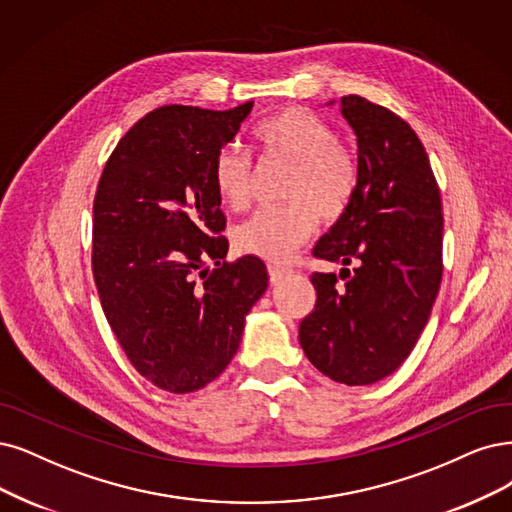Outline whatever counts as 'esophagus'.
<instances>
[{
    "mask_svg": "<svg viewBox=\"0 0 512 512\" xmlns=\"http://www.w3.org/2000/svg\"><path fill=\"white\" fill-rule=\"evenodd\" d=\"M268 272H270V280H272V282H280L282 278H287V276L291 274V268L280 266V263L270 261V263H268Z\"/></svg>",
    "mask_w": 512,
    "mask_h": 512,
    "instance_id": "34e87169",
    "label": "esophagus"
}]
</instances>
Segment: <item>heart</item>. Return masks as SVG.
Here are the masks:
<instances>
[{
	"label": "heart",
	"instance_id": "heart-1",
	"mask_svg": "<svg viewBox=\"0 0 512 512\" xmlns=\"http://www.w3.org/2000/svg\"><path fill=\"white\" fill-rule=\"evenodd\" d=\"M251 137L261 156L293 164L282 192L289 204L259 208L236 227L234 240L242 253L282 261L314 234V215L323 221L344 215L358 185V160L339 143L329 122L301 107L261 120ZM211 179L227 208L242 211L249 204L251 160L242 151L223 147L213 160Z\"/></svg>",
	"mask_w": 512,
	"mask_h": 512
}]
</instances>
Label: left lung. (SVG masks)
<instances>
[{"mask_svg":"<svg viewBox=\"0 0 512 512\" xmlns=\"http://www.w3.org/2000/svg\"><path fill=\"white\" fill-rule=\"evenodd\" d=\"M339 109L356 132L358 185L312 255L342 263L344 285L312 274L316 304L299 344L333 382L367 386L401 367L428 323L443 278V211L426 149L403 118L358 94Z\"/></svg>","mask_w":512,"mask_h":512,"instance_id":"1","label":"left lung"}]
</instances>
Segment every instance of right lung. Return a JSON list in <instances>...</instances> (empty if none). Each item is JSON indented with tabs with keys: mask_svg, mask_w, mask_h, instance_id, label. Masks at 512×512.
<instances>
[{
	"mask_svg": "<svg viewBox=\"0 0 512 512\" xmlns=\"http://www.w3.org/2000/svg\"><path fill=\"white\" fill-rule=\"evenodd\" d=\"M253 101L227 111L164 105L120 139L92 204V274L111 331L147 382L187 394L234 358L268 289L255 255L227 261L213 160ZM214 263V270L207 263Z\"/></svg>",
	"mask_w": 512,
	"mask_h": 512,
	"instance_id": "right-lung-1",
	"label": "right lung"
}]
</instances>
